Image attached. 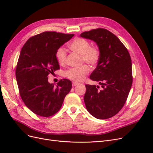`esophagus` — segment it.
Here are the masks:
<instances>
[{
    "label": "esophagus",
    "mask_w": 153,
    "mask_h": 153,
    "mask_svg": "<svg viewBox=\"0 0 153 153\" xmlns=\"http://www.w3.org/2000/svg\"><path fill=\"white\" fill-rule=\"evenodd\" d=\"M78 83H77V82H72V85H73V86H76V85H78Z\"/></svg>",
    "instance_id": "obj_1"
}]
</instances>
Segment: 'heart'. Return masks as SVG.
<instances>
[{"label": "heart", "mask_w": 153, "mask_h": 153, "mask_svg": "<svg viewBox=\"0 0 153 153\" xmlns=\"http://www.w3.org/2000/svg\"><path fill=\"white\" fill-rule=\"evenodd\" d=\"M68 48L72 52L80 55L82 61L91 66L96 65L99 61L100 52L98 49L91 47L90 43L85 39L80 38L75 39L68 45ZM56 57L58 62L61 65H64L66 63V53L64 48H60L57 50ZM89 71V67L87 65H82L78 68L69 69L66 71L65 75L69 79L73 81L81 82L84 79Z\"/></svg>", "instance_id": "obj_1"}]
</instances>
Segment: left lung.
Masks as SVG:
<instances>
[{"instance_id": "obj_1", "label": "left lung", "mask_w": 153, "mask_h": 153, "mask_svg": "<svg viewBox=\"0 0 153 153\" xmlns=\"http://www.w3.org/2000/svg\"><path fill=\"white\" fill-rule=\"evenodd\" d=\"M82 38L94 41L98 47L100 59L90 78L98 85H85L84 102L92 116L99 119L112 117L122 109L131 87L130 55L116 36L105 29L82 32Z\"/></svg>"}]
</instances>
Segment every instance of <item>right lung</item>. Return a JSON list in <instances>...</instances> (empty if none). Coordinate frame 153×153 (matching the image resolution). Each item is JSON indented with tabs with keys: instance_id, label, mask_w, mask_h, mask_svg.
<instances>
[{
	"instance_id": "1",
	"label": "right lung",
	"mask_w": 153,
	"mask_h": 153,
	"mask_svg": "<svg viewBox=\"0 0 153 153\" xmlns=\"http://www.w3.org/2000/svg\"><path fill=\"white\" fill-rule=\"evenodd\" d=\"M73 36L44 32L31 37L21 50L15 73L18 89L27 107L39 116L56 114L71 89L69 80L64 78L55 85L48 76L59 69L57 50Z\"/></svg>"
}]
</instances>
